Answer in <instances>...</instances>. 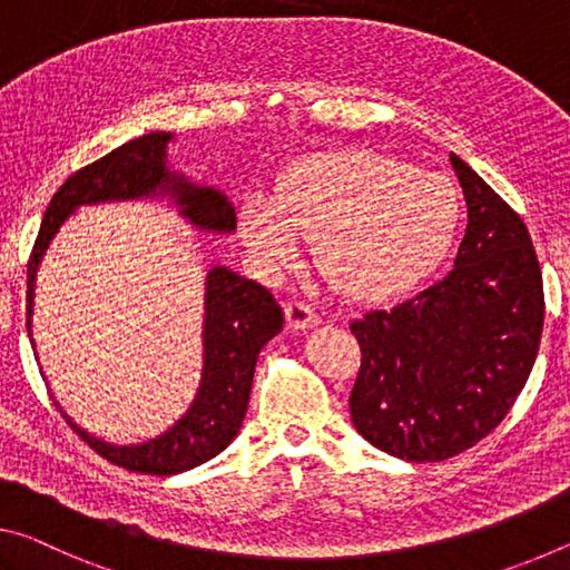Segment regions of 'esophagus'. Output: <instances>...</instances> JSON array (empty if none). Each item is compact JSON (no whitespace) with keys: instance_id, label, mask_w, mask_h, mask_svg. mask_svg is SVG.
Instances as JSON below:
<instances>
[{"instance_id":"34e87169","label":"esophagus","mask_w":570,"mask_h":570,"mask_svg":"<svg viewBox=\"0 0 570 570\" xmlns=\"http://www.w3.org/2000/svg\"><path fill=\"white\" fill-rule=\"evenodd\" d=\"M285 321H287V328L305 331V328H313V325H318L321 318L311 305L291 301V303H285Z\"/></svg>"}]
</instances>
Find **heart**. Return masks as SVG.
Segmentation results:
<instances>
[{
	"instance_id": "obj_1",
	"label": "heart",
	"mask_w": 570,
	"mask_h": 570,
	"mask_svg": "<svg viewBox=\"0 0 570 570\" xmlns=\"http://www.w3.org/2000/svg\"><path fill=\"white\" fill-rule=\"evenodd\" d=\"M460 222L446 176L412 169L368 148L295 158L269 199H247L237 232L259 265L279 269L313 239V259L333 291L353 303H386L442 263Z\"/></svg>"
}]
</instances>
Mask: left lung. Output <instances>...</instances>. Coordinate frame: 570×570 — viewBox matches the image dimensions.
I'll list each match as a JSON object with an SVG mask.
<instances>
[{
	"label": "left lung",
	"mask_w": 570,
	"mask_h": 570,
	"mask_svg": "<svg viewBox=\"0 0 570 570\" xmlns=\"http://www.w3.org/2000/svg\"><path fill=\"white\" fill-rule=\"evenodd\" d=\"M450 161L470 217L454 267L351 323L361 346L353 426L409 462L450 460L484 440L525 386L543 333V275L525 224L460 156Z\"/></svg>",
	"instance_id": "1"
}]
</instances>
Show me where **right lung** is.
<instances>
[{
  "label": "right lung",
  "mask_w": 570,
  "mask_h": 570,
  "mask_svg": "<svg viewBox=\"0 0 570 570\" xmlns=\"http://www.w3.org/2000/svg\"><path fill=\"white\" fill-rule=\"evenodd\" d=\"M174 134L154 130L124 144L96 164L72 174L55 194L40 224L27 265V333L32 335L37 273L55 235L70 214L90 204L171 199L181 217L202 232L229 235L235 207L214 186H199L166 164ZM197 305V301H194ZM285 315L267 287L239 277L229 267H212L199 291V333L194 341L189 381L169 406L134 414L108 429L86 426L62 412L65 422L108 462L144 474L186 472L217 456L235 440L245 419L255 363L269 338L283 331ZM35 348V341H32Z\"/></svg>",
  "instance_id": "right-lung-1"
}]
</instances>
